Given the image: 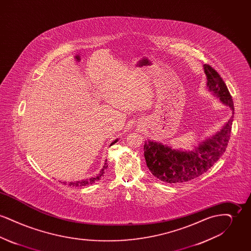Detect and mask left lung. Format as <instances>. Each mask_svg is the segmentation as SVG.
Here are the masks:
<instances>
[{
	"instance_id": "8db88e82",
	"label": "left lung",
	"mask_w": 251,
	"mask_h": 251,
	"mask_svg": "<svg viewBox=\"0 0 251 251\" xmlns=\"http://www.w3.org/2000/svg\"><path fill=\"white\" fill-rule=\"evenodd\" d=\"M207 86L224 104L234 111L232 98L227 85L217 72L210 65H204ZM233 116L222 129L206 139L191 151H181L152 140L144 145V155L147 167L152 175L162 181L179 183L196 179L213 167L223 155L230 136Z\"/></svg>"
}]
</instances>
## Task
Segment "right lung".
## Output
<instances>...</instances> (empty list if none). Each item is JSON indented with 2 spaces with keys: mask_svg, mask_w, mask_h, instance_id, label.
<instances>
[{
  "mask_svg": "<svg viewBox=\"0 0 251 251\" xmlns=\"http://www.w3.org/2000/svg\"><path fill=\"white\" fill-rule=\"evenodd\" d=\"M118 142V139H116L114 142H112L111 143V146L113 145V144L117 143ZM107 160H105V163H104V166L102 167V169L100 171V173L95 176V177H92V178H90V179H82V180H78V181H71L70 183H69V185H71V186H76V187H78V186H85V185H88V184H92V183H94L95 181L97 180H99V179H100L102 176H103V174L105 173V170H106V168H107ZM64 183H66V182H64Z\"/></svg>",
  "mask_w": 251,
  "mask_h": 251,
  "instance_id": "1",
  "label": "right lung"
}]
</instances>
